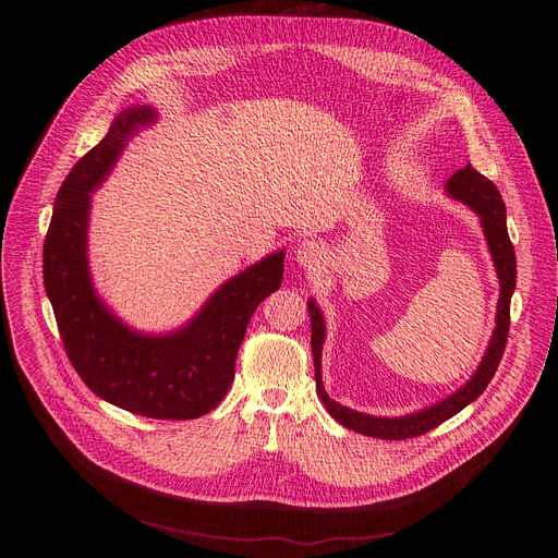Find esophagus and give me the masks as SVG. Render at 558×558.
Wrapping results in <instances>:
<instances>
[{
    "label": "esophagus",
    "mask_w": 558,
    "mask_h": 558,
    "mask_svg": "<svg viewBox=\"0 0 558 558\" xmlns=\"http://www.w3.org/2000/svg\"><path fill=\"white\" fill-rule=\"evenodd\" d=\"M295 260L304 269H315L325 263V247L315 241H304L295 250Z\"/></svg>",
    "instance_id": "obj_1"
}]
</instances>
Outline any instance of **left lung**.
<instances>
[{
  "label": "left lung",
  "mask_w": 558,
  "mask_h": 558,
  "mask_svg": "<svg viewBox=\"0 0 558 558\" xmlns=\"http://www.w3.org/2000/svg\"><path fill=\"white\" fill-rule=\"evenodd\" d=\"M444 190H446L448 198L468 205L476 216H480V222H482V229L486 235V245L490 250L495 271L499 278V302H497V317H495L497 325H495L493 338L488 342V349H486L480 366H476V371L470 375V379L461 388H457L454 392L444 397V400H439L422 411L402 415V417H375V415H366V413H360V411L338 404L325 390L323 344L327 338V325L323 317V308L315 304L313 298H308L306 306H308V315H311V351H313V366H315V390H317V395H320V400L325 402L329 415L355 433L377 437V439H409V437L424 435V433L437 428L439 424H444L446 420H450L452 415H457L459 411H463L468 404H472L476 397L486 390V386L490 384V379L501 362L506 340H508V327H510V298L517 287V256H514V247H512L510 235H508L506 205H504L501 194L495 187V183L488 181L484 174L476 172L470 163L463 170H457L446 181Z\"/></svg>",
  "instance_id": "8db88e82"
}]
</instances>
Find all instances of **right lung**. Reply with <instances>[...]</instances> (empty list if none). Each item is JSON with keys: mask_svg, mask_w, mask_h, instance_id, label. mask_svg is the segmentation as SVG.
<instances>
[{"mask_svg": "<svg viewBox=\"0 0 558 558\" xmlns=\"http://www.w3.org/2000/svg\"><path fill=\"white\" fill-rule=\"evenodd\" d=\"M156 119L151 106L125 108L65 177L44 243V287L65 353L95 395L151 420H196L214 411L229 390L254 311L282 284L284 250L225 280L174 331L145 333L121 320L90 274L93 194L114 170L128 141Z\"/></svg>", "mask_w": 558, "mask_h": 558, "instance_id": "add662e5", "label": "right lung"}]
</instances>
